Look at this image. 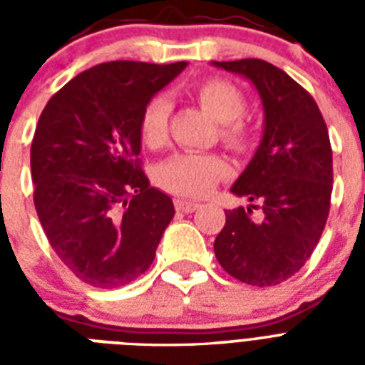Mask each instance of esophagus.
Returning <instances> with one entry per match:
<instances>
[{
	"label": "esophagus",
	"mask_w": 365,
	"mask_h": 365,
	"mask_svg": "<svg viewBox=\"0 0 365 365\" xmlns=\"http://www.w3.org/2000/svg\"><path fill=\"white\" fill-rule=\"evenodd\" d=\"M176 210L180 212H185V214H189V212H195L197 208H199V202H193V200H183V199H176Z\"/></svg>",
	"instance_id": "esophagus-1"
}]
</instances>
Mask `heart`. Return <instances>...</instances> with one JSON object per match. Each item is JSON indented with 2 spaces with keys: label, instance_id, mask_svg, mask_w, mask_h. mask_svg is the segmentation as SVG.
Here are the masks:
<instances>
[{
  "label": "heart",
  "instance_id": "b5f03b06",
  "mask_svg": "<svg viewBox=\"0 0 365 365\" xmlns=\"http://www.w3.org/2000/svg\"><path fill=\"white\" fill-rule=\"evenodd\" d=\"M195 98L202 110L222 123L220 136L231 148L244 149L252 140V128L242 119L246 98L227 79H202L193 87ZM170 104L157 96L142 110L138 130L142 142L149 149H160L168 140ZM229 166L220 155L212 153H178L159 168L157 180L160 187L180 197L199 199L206 197L222 178L227 176Z\"/></svg>",
  "mask_w": 365,
  "mask_h": 365
}]
</instances>
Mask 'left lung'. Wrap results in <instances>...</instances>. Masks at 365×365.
Wrapping results in <instances>:
<instances>
[{"label":"left lung","mask_w":365,"mask_h":365,"mask_svg":"<svg viewBox=\"0 0 365 365\" xmlns=\"http://www.w3.org/2000/svg\"><path fill=\"white\" fill-rule=\"evenodd\" d=\"M254 83L265 110V134L231 187L250 208L225 210L214 240L223 271L250 286H277L305 265L322 237L334 187L328 126L299 83L259 58L214 62ZM264 210L261 220L251 208Z\"/></svg>","instance_id":"1"}]
</instances>
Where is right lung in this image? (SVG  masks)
<instances>
[{
    "label": "right lung",
    "instance_id": "1",
    "mask_svg": "<svg viewBox=\"0 0 365 365\" xmlns=\"http://www.w3.org/2000/svg\"><path fill=\"white\" fill-rule=\"evenodd\" d=\"M187 66L115 60L66 83L31 140L34 205L62 263L88 286L132 282L155 259L174 217L168 195L142 168L138 121Z\"/></svg>",
    "mask_w": 365,
    "mask_h": 365
}]
</instances>
